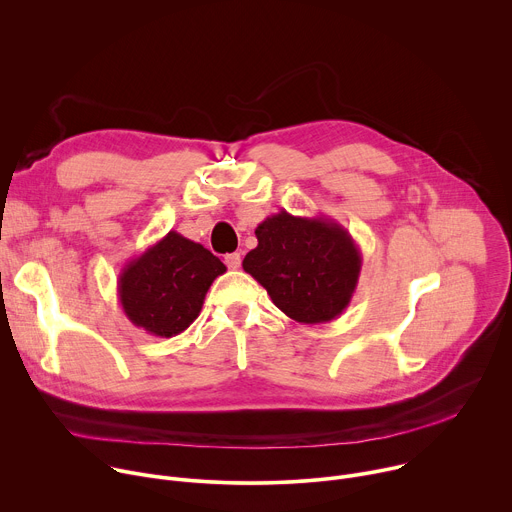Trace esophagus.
Here are the masks:
<instances>
[{
  "mask_svg": "<svg viewBox=\"0 0 512 512\" xmlns=\"http://www.w3.org/2000/svg\"><path fill=\"white\" fill-rule=\"evenodd\" d=\"M225 263L229 269H239L241 267V255L239 253H229L225 255Z\"/></svg>",
  "mask_w": 512,
  "mask_h": 512,
  "instance_id": "obj_1",
  "label": "esophagus"
}]
</instances>
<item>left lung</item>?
<instances>
[{
	"label": "left lung",
	"instance_id": "left-lung-1",
	"mask_svg": "<svg viewBox=\"0 0 512 512\" xmlns=\"http://www.w3.org/2000/svg\"><path fill=\"white\" fill-rule=\"evenodd\" d=\"M257 247L243 259L271 302L300 324H326L350 304L362 257L350 233L326 216H267L255 229Z\"/></svg>",
	"mask_w": 512,
	"mask_h": 512
}]
</instances>
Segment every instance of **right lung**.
<instances>
[{"mask_svg": "<svg viewBox=\"0 0 512 512\" xmlns=\"http://www.w3.org/2000/svg\"><path fill=\"white\" fill-rule=\"evenodd\" d=\"M225 271L200 243L170 231L125 263L117 279L119 302L133 326L172 338L198 318L208 287Z\"/></svg>", "mask_w": 512, "mask_h": 512, "instance_id": "1", "label": "right lung"}]
</instances>
